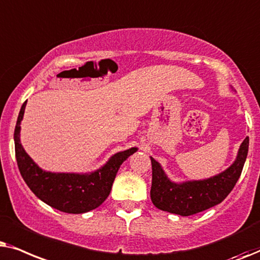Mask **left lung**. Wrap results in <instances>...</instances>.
Instances as JSON below:
<instances>
[{
  "mask_svg": "<svg viewBox=\"0 0 260 260\" xmlns=\"http://www.w3.org/2000/svg\"><path fill=\"white\" fill-rule=\"evenodd\" d=\"M248 137L241 143L233 164L212 177L199 181L174 182L161 165L151 158V200L158 209L181 216H189L219 205L228 196L240 177L248 152Z\"/></svg>",
  "mask_w": 260,
  "mask_h": 260,
  "instance_id": "left-lung-1",
  "label": "left lung"
}]
</instances>
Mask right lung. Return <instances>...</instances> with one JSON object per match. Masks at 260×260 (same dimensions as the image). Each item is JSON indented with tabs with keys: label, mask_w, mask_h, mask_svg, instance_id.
I'll use <instances>...</instances> for the list:
<instances>
[{
	"label": "right lung",
	"mask_w": 260,
	"mask_h": 260,
	"mask_svg": "<svg viewBox=\"0 0 260 260\" xmlns=\"http://www.w3.org/2000/svg\"><path fill=\"white\" fill-rule=\"evenodd\" d=\"M26 103L27 101L20 109L14 131L15 157L23 181L38 199L60 212L83 214L98 208L109 196L121 164L138 148L131 147L117 152L105 165L88 174L45 171L27 154L20 140V124L25 114Z\"/></svg>",
	"instance_id": "add662e5"
}]
</instances>
